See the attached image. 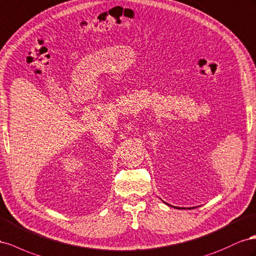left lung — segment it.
Returning <instances> with one entry per match:
<instances>
[{"instance_id": "1", "label": "left lung", "mask_w": 256, "mask_h": 256, "mask_svg": "<svg viewBox=\"0 0 256 256\" xmlns=\"http://www.w3.org/2000/svg\"><path fill=\"white\" fill-rule=\"evenodd\" d=\"M190 209H192V208H190Z\"/></svg>"}]
</instances>
